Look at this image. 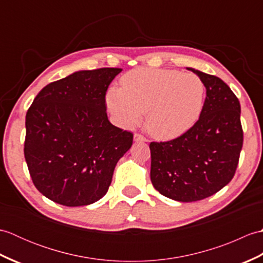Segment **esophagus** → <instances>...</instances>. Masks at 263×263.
Listing matches in <instances>:
<instances>
[{
  "mask_svg": "<svg viewBox=\"0 0 263 263\" xmlns=\"http://www.w3.org/2000/svg\"><path fill=\"white\" fill-rule=\"evenodd\" d=\"M133 139H135L136 142H146V141H147L146 138H144V137L141 136V135H138V133H136L135 137H133Z\"/></svg>",
  "mask_w": 263,
  "mask_h": 263,
  "instance_id": "1",
  "label": "esophagus"
}]
</instances>
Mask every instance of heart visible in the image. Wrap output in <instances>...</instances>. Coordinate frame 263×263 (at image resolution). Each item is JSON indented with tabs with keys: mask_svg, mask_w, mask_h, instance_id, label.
Here are the masks:
<instances>
[{
	"mask_svg": "<svg viewBox=\"0 0 263 263\" xmlns=\"http://www.w3.org/2000/svg\"><path fill=\"white\" fill-rule=\"evenodd\" d=\"M204 98V83L193 73L137 69L121 78V88L109 89L106 105L124 127L136 125L147 111L149 132L159 140H173L198 122Z\"/></svg>",
	"mask_w": 263,
	"mask_h": 263,
	"instance_id": "1",
	"label": "heart"
}]
</instances>
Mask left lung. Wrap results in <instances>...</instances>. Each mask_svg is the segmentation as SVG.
<instances>
[{"label":"left lung","mask_w":263,"mask_h":263,"mask_svg":"<svg viewBox=\"0 0 263 263\" xmlns=\"http://www.w3.org/2000/svg\"><path fill=\"white\" fill-rule=\"evenodd\" d=\"M186 69L205 86L200 119L183 136L149 146L154 187L180 202L205 199L226 186L243 146L241 105L231 88L218 77Z\"/></svg>","instance_id":"8db88e82"}]
</instances>
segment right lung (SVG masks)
<instances>
[{
  "instance_id": "add662e5",
  "label": "right lung",
  "mask_w": 263,
  "mask_h": 263,
  "mask_svg": "<svg viewBox=\"0 0 263 263\" xmlns=\"http://www.w3.org/2000/svg\"><path fill=\"white\" fill-rule=\"evenodd\" d=\"M122 69L82 70L49 83L26 115L25 158L37 190L66 206L91 204L107 193L133 135L106 113L107 88Z\"/></svg>"
}]
</instances>
